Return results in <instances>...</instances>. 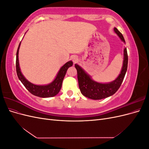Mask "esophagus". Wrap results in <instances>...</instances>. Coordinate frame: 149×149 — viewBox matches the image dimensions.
Returning <instances> with one entry per match:
<instances>
[{"label": "esophagus", "mask_w": 149, "mask_h": 149, "mask_svg": "<svg viewBox=\"0 0 149 149\" xmlns=\"http://www.w3.org/2000/svg\"><path fill=\"white\" fill-rule=\"evenodd\" d=\"M72 60H73V61L74 63H76L78 61V57L76 56H73V57H72Z\"/></svg>", "instance_id": "1"}]
</instances>
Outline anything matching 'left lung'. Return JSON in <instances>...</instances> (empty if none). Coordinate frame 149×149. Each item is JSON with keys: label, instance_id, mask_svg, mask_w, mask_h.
Segmentation results:
<instances>
[{"label": "left lung", "instance_id": "left-lung-1", "mask_svg": "<svg viewBox=\"0 0 149 149\" xmlns=\"http://www.w3.org/2000/svg\"><path fill=\"white\" fill-rule=\"evenodd\" d=\"M115 33L124 43H125L124 38L120 31L116 28H114ZM128 56L127 48L124 49V60L120 73L115 80L107 83H98L92 79L81 67L77 64L74 66L77 70L79 88L83 96L94 100H99L109 97L118 91L123 83L126 71L127 70Z\"/></svg>", "mask_w": 149, "mask_h": 149}]
</instances>
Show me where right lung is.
<instances>
[{"mask_svg": "<svg viewBox=\"0 0 149 149\" xmlns=\"http://www.w3.org/2000/svg\"><path fill=\"white\" fill-rule=\"evenodd\" d=\"M20 43L18 47L16 55V71L18 78L20 79L22 83L24 85L28 91L33 95L40 97H49L56 96L60 92L63 80L64 79L66 71L68 68L73 66L72 61H69L63 66L60 69L59 71L53 81L50 83L45 85H37L30 83L26 79L25 76L20 71L19 61V52L20 46Z\"/></svg>", "mask_w": 149, "mask_h": 149, "instance_id": "1", "label": "right lung"}]
</instances>
